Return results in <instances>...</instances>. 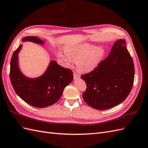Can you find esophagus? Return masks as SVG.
<instances>
[{
    "mask_svg": "<svg viewBox=\"0 0 148 148\" xmlns=\"http://www.w3.org/2000/svg\"><path fill=\"white\" fill-rule=\"evenodd\" d=\"M73 77H74V79H77V78H80V75L79 73H78L77 72H75V71H74Z\"/></svg>",
    "mask_w": 148,
    "mask_h": 148,
    "instance_id": "1",
    "label": "esophagus"
}]
</instances>
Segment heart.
<instances>
[{
  "label": "heart",
  "mask_w": 148,
  "mask_h": 148,
  "mask_svg": "<svg viewBox=\"0 0 148 148\" xmlns=\"http://www.w3.org/2000/svg\"><path fill=\"white\" fill-rule=\"evenodd\" d=\"M65 53H58L60 57L67 64L76 61L77 69L82 72H89L100 63L104 56L102 47L95 46L88 42H82L69 46L65 49Z\"/></svg>",
  "instance_id": "obj_1"
}]
</instances>
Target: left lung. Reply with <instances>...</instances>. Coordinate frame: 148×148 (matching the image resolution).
<instances>
[{
	"label": "left lung",
	"instance_id": "obj_1",
	"mask_svg": "<svg viewBox=\"0 0 148 148\" xmlns=\"http://www.w3.org/2000/svg\"><path fill=\"white\" fill-rule=\"evenodd\" d=\"M135 68L124 39L115 41L109 56L91 72L81 76L87 85L84 101L92 108L106 110L122 102L134 82Z\"/></svg>",
	"mask_w": 148,
	"mask_h": 148
}]
</instances>
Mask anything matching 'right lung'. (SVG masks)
<instances>
[{
  "label": "right lung",
  "instance_id": "obj_1",
  "mask_svg": "<svg viewBox=\"0 0 148 148\" xmlns=\"http://www.w3.org/2000/svg\"><path fill=\"white\" fill-rule=\"evenodd\" d=\"M22 41L44 44L42 40L36 36H26ZM21 49L20 45L13 52L10 62V78L15 92L25 102L36 107L43 108L53 104L60 99L64 88L72 82V71L52 60L41 77H26L21 72L18 64V53Z\"/></svg>",
  "mask_w": 148,
  "mask_h": 148
}]
</instances>
